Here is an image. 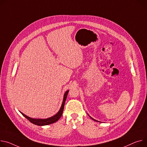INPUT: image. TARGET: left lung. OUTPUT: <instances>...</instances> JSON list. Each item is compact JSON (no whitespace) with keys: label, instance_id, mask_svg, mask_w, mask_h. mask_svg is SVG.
Returning <instances> with one entry per match:
<instances>
[{"label":"left lung","instance_id":"8db88e82","mask_svg":"<svg viewBox=\"0 0 147 147\" xmlns=\"http://www.w3.org/2000/svg\"><path fill=\"white\" fill-rule=\"evenodd\" d=\"M90 118H91V119H93V120H94V121H97V122H99V121H97V120H96V119H93V118H91V117H90Z\"/></svg>","mask_w":147,"mask_h":147}]
</instances>
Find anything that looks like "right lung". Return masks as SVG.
<instances>
[{
    "mask_svg": "<svg viewBox=\"0 0 147 147\" xmlns=\"http://www.w3.org/2000/svg\"><path fill=\"white\" fill-rule=\"evenodd\" d=\"M69 90L66 91L64 93V97H63V103L61 104V106L60 107V110L59 111V112L55 115H53V117H51L50 118H46V119H39V118H30L27 115H26L25 114H24L23 113H21V114L25 117L27 118L30 122H31L32 123L37 125H39V126H43V125H47L49 124H51L54 123H56V121H57L58 120L60 119V118L61 117V116L62 115L63 112V110H64V104H65V102L67 98V96L68 92H69Z\"/></svg>",
    "mask_w": 147,
    "mask_h": 147,
    "instance_id": "add662e5",
    "label": "right lung"
}]
</instances>
